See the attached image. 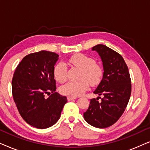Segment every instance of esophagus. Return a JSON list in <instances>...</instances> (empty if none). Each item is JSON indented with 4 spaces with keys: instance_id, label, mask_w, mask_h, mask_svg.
Here are the masks:
<instances>
[{
    "instance_id": "34e87169",
    "label": "esophagus",
    "mask_w": 150,
    "mask_h": 150,
    "mask_svg": "<svg viewBox=\"0 0 150 150\" xmlns=\"http://www.w3.org/2000/svg\"><path fill=\"white\" fill-rule=\"evenodd\" d=\"M67 100H68V101H70V100H73L76 99V98L72 97V96H67Z\"/></svg>"
}]
</instances>
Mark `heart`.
Segmentation results:
<instances>
[{
    "label": "heart",
    "mask_w": 150,
    "mask_h": 150,
    "mask_svg": "<svg viewBox=\"0 0 150 150\" xmlns=\"http://www.w3.org/2000/svg\"><path fill=\"white\" fill-rule=\"evenodd\" d=\"M68 62L71 66L81 69L79 79L75 82H69L60 88L61 93L65 96L77 97L81 96L89 89V84L92 86L98 85L102 81L104 69L100 63H96L93 57L84 54L74 55ZM53 74L55 80L63 83L67 79V66L60 61L54 65Z\"/></svg>",
    "instance_id": "1"
}]
</instances>
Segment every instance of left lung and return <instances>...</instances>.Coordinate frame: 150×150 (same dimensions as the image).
Wrapping results in <instances>:
<instances>
[{
    "label": "left lung",
    "instance_id": "1",
    "mask_svg": "<svg viewBox=\"0 0 150 150\" xmlns=\"http://www.w3.org/2000/svg\"><path fill=\"white\" fill-rule=\"evenodd\" d=\"M103 63V77L93 93L102 96L90 100L83 116L96 128H105L114 124L124 113L131 94V79L128 67L122 55L106 46H93ZM101 101H98L99 98Z\"/></svg>",
    "mask_w": 150,
    "mask_h": 150
}]
</instances>
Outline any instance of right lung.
I'll list each match as a JSON object with an SVG mask.
<instances>
[{
	"label": "right lung",
	"mask_w": 150,
	"mask_h": 150,
	"mask_svg": "<svg viewBox=\"0 0 150 150\" xmlns=\"http://www.w3.org/2000/svg\"><path fill=\"white\" fill-rule=\"evenodd\" d=\"M59 59L55 52L42 50L22 59L12 79V95L25 122L39 129L52 126L60 118L65 96L56 92L53 69ZM52 93L48 98L45 94Z\"/></svg>",
	"instance_id": "right-lung-1"
}]
</instances>
